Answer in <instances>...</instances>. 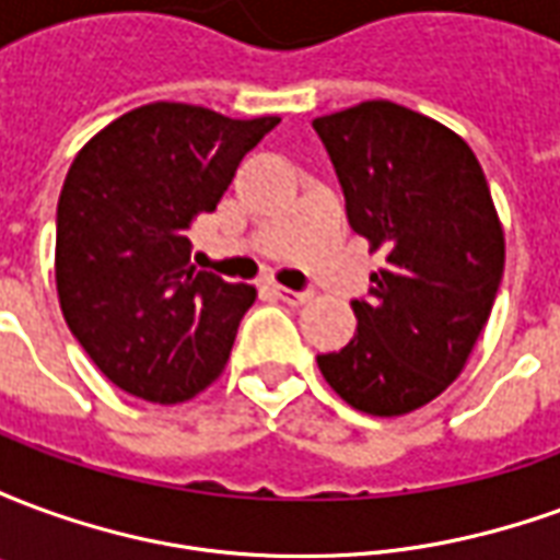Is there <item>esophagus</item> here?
I'll return each instance as SVG.
<instances>
[{
  "instance_id": "1",
  "label": "esophagus",
  "mask_w": 560,
  "mask_h": 560,
  "mask_svg": "<svg viewBox=\"0 0 560 560\" xmlns=\"http://www.w3.org/2000/svg\"><path fill=\"white\" fill-rule=\"evenodd\" d=\"M272 293H276L279 300H284L288 305H303L312 300V293L308 291H291V288H279V284L272 288Z\"/></svg>"
}]
</instances>
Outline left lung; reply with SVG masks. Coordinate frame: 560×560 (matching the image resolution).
<instances>
[{
    "instance_id": "8db88e82",
    "label": "left lung",
    "mask_w": 560,
    "mask_h": 560,
    "mask_svg": "<svg viewBox=\"0 0 560 560\" xmlns=\"http://www.w3.org/2000/svg\"><path fill=\"white\" fill-rule=\"evenodd\" d=\"M348 221L387 255L357 332L320 353L327 384L351 408L399 417L441 396L468 363L504 276V231L465 140L393 102L317 116Z\"/></svg>"
}]
</instances>
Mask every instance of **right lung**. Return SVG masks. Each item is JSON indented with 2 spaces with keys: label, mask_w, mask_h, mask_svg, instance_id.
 Instances as JSON below:
<instances>
[{
  "label": "right lung",
  "mask_w": 560,
  "mask_h": 560,
  "mask_svg": "<svg viewBox=\"0 0 560 560\" xmlns=\"http://www.w3.org/2000/svg\"><path fill=\"white\" fill-rule=\"evenodd\" d=\"M279 122L155 102L78 152L56 207V291L68 329L119 389L176 405L224 372L257 293L191 267L188 231Z\"/></svg>",
  "instance_id": "1"
}]
</instances>
